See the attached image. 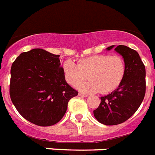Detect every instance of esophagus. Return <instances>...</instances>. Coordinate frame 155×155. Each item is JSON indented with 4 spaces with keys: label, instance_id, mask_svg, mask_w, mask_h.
<instances>
[{
    "label": "esophagus",
    "instance_id": "1",
    "mask_svg": "<svg viewBox=\"0 0 155 155\" xmlns=\"http://www.w3.org/2000/svg\"><path fill=\"white\" fill-rule=\"evenodd\" d=\"M78 95L79 96H81V97H87L88 95L87 94H84V93H82V92H79L78 93Z\"/></svg>",
    "mask_w": 155,
    "mask_h": 155
}]
</instances>
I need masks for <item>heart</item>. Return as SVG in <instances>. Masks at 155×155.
I'll list each match as a JSON object with an SVG mask.
<instances>
[{"label":"heart","mask_w":155,"mask_h":155,"mask_svg":"<svg viewBox=\"0 0 155 155\" xmlns=\"http://www.w3.org/2000/svg\"><path fill=\"white\" fill-rule=\"evenodd\" d=\"M65 81L75 86L89 77L91 80L78 87L88 93L108 94L122 83L126 74V62L122 57L98 54L80 59L78 65L66 60L62 65Z\"/></svg>","instance_id":"heart-1"}]
</instances>
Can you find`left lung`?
Instances as JSON below:
<instances>
[{"mask_svg":"<svg viewBox=\"0 0 155 155\" xmlns=\"http://www.w3.org/2000/svg\"><path fill=\"white\" fill-rule=\"evenodd\" d=\"M112 48L114 45L107 49ZM114 49L126 62L124 78L117 90L101 97V103L94 110L95 118L106 126L128 120L139 108L146 94V69L138 52L122 45Z\"/></svg>","mask_w":155,"mask_h":155,"instance_id":"1","label":"left lung"}]
</instances>
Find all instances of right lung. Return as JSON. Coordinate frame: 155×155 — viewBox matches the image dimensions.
<instances>
[{"label":"right lung","instance_id":"1","mask_svg":"<svg viewBox=\"0 0 155 155\" xmlns=\"http://www.w3.org/2000/svg\"><path fill=\"white\" fill-rule=\"evenodd\" d=\"M60 55L33 49L17 57L11 67L9 94L22 117L40 127L58 123L78 92L65 81Z\"/></svg>","mask_w":155,"mask_h":155}]
</instances>
